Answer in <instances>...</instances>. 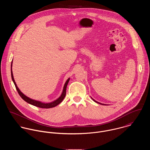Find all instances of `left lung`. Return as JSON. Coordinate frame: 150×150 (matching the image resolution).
<instances>
[{"instance_id": "8db88e82", "label": "left lung", "mask_w": 150, "mask_h": 150, "mask_svg": "<svg viewBox=\"0 0 150 150\" xmlns=\"http://www.w3.org/2000/svg\"><path fill=\"white\" fill-rule=\"evenodd\" d=\"M92 99L95 102H96V103H99V104H100V105H105V104H103V103H99V102H97V101H96L95 100H94L93 98H92Z\"/></svg>"}]
</instances>
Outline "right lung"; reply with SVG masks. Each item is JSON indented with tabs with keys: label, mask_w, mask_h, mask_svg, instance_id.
<instances>
[{
	"label": "right lung",
	"mask_w": 150,
	"mask_h": 150,
	"mask_svg": "<svg viewBox=\"0 0 150 150\" xmlns=\"http://www.w3.org/2000/svg\"><path fill=\"white\" fill-rule=\"evenodd\" d=\"M12 64H13V61L11 62V78H12V80L14 84V85L16 86V88L20 95V96L22 98V99H23L25 102H26L27 103L36 106V107H40V108H52V107H55L57 105H58L60 103H61L62 102V100H64V99L66 96V87L67 86V84L70 80V78H69L65 84H64V89H63V91L62 92V94L61 95V96L55 100L50 102V103H44V102H42L40 101L39 100H36L32 99L29 98V97L26 96L25 95H24L21 91L20 90V89L18 88V86L16 84V83L14 80V77H13V71H12Z\"/></svg>",
	"instance_id": "right-lung-1"
}]
</instances>
